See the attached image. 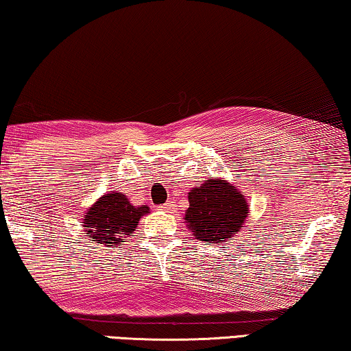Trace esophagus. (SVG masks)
Wrapping results in <instances>:
<instances>
[{
  "label": "esophagus",
  "instance_id": "obj_1",
  "mask_svg": "<svg viewBox=\"0 0 351 351\" xmlns=\"http://www.w3.org/2000/svg\"><path fill=\"white\" fill-rule=\"evenodd\" d=\"M158 210H161V212H171V210H174V204H163V206H158Z\"/></svg>",
  "mask_w": 351,
  "mask_h": 351
}]
</instances>
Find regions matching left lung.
<instances>
[{
  "mask_svg": "<svg viewBox=\"0 0 351 351\" xmlns=\"http://www.w3.org/2000/svg\"><path fill=\"white\" fill-rule=\"evenodd\" d=\"M185 223L201 241L224 243L240 232L250 213L245 194L221 179H208L188 193Z\"/></svg>",
  "mask_w": 351,
  "mask_h": 351,
  "instance_id": "1",
  "label": "left lung"
}]
</instances>
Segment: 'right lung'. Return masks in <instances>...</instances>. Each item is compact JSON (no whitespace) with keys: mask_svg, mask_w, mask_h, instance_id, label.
Wrapping results in <instances>:
<instances>
[{"mask_svg":"<svg viewBox=\"0 0 351 351\" xmlns=\"http://www.w3.org/2000/svg\"><path fill=\"white\" fill-rule=\"evenodd\" d=\"M150 212L147 206H133L123 193H108L93 207L88 208L83 218V228L95 243L112 246L123 241L138 228L141 217Z\"/></svg>","mask_w":351,"mask_h":351,"instance_id":"add662e5","label":"right lung"}]
</instances>
